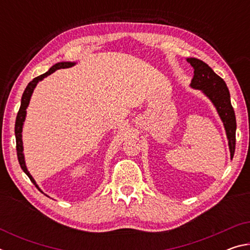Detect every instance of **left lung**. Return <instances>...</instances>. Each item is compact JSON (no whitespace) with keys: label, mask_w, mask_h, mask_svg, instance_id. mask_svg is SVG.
Segmentation results:
<instances>
[{"label":"left lung","mask_w":250,"mask_h":250,"mask_svg":"<svg viewBox=\"0 0 250 250\" xmlns=\"http://www.w3.org/2000/svg\"><path fill=\"white\" fill-rule=\"evenodd\" d=\"M186 61L194 68V77L189 86L194 89L202 90L216 108L226 131L230 158L232 159L236 146V117L230 104V95L227 84L201 59L188 58Z\"/></svg>","instance_id":"obj_1"}]
</instances>
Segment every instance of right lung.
<instances>
[{"label": "right lung", "instance_id": "right-lung-1", "mask_svg": "<svg viewBox=\"0 0 250 250\" xmlns=\"http://www.w3.org/2000/svg\"><path fill=\"white\" fill-rule=\"evenodd\" d=\"M74 65H75V62H57V64H55L54 66L50 67L47 73L41 75V76H39V77L34 78L32 82H29V83L27 84V87L25 88V90L23 92L22 100H21V107H20V110H19V112H18V116H16V121H15V138H16V151H18V159H19L20 166H21V167H22V170L24 171L25 174H26L29 177V180L32 181V183L35 184V186L40 189V191H41V188H39V185L36 184L35 180L33 179V176L31 175V173H29L28 170H27L26 164H25L24 153H23L22 131H23V125H24V121H25V117H26V108L28 107V104H29V100H31V97H32L33 91H34V89H35L36 84L39 83V82H41V80H43L45 77H47L48 75L53 74L55 70L62 69V68H69V67L74 66Z\"/></svg>", "mask_w": 250, "mask_h": 250}]
</instances>
